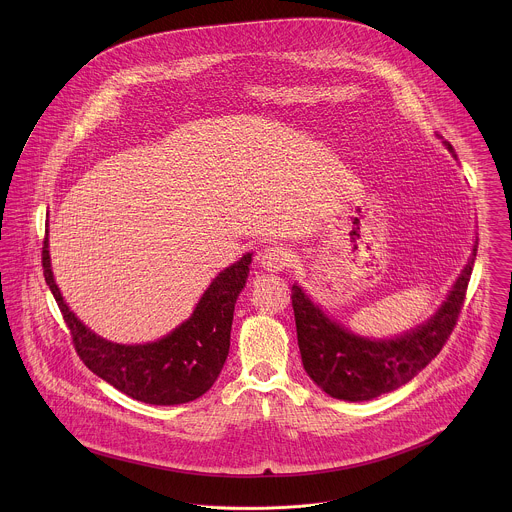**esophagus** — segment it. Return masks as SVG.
<instances>
[{
  "label": "esophagus",
  "instance_id": "1",
  "mask_svg": "<svg viewBox=\"0 0 512 512\" xmlns=\"http://www.w3.org/2000/svg\"><path fill=\"white\" fill-rule=\"evenodd\" d=\"M258 262L266 272H282L292 264V254L284 246H268L258 252Z\"/></svg>",
  "mask_w": 512,
  "mask_h": 512
}]
</instances>
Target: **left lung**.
I'll return each mask as SVG.
<instances>
[{"instance_id":"left-lung-1","label":"left lung","mask_w":512,"mask_h":512,"mask_svg":"<svg viewBox=\"0 0 512 512\" xmlns=\"http://www.w3.org/2000/svg\"><path fill=\"white\" fill-rule=\"evenodd\" d=\"M447 149H453L445 142ZM477 248L438 313L416 331L392 341H370L331 321L299 286L292 288L293 315L301 363L329 396L370 400L410 382L438 357L461 313Z\"/></svg>"}]
</instances>
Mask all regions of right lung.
Segmentation results:
<instances>
[{"label": "right lung", "mask_w": 512, "mask_h": 512, "mask_svg": "<svg viewBox=\"0 0 512 512\" xmlns=\"http://www.w3.org/2000/svg\"><path fill=\"white\" fill-rule=\"evenodd\" d=\"M47 242L45 238L41 254L45 282L71 331L76 355L96 376L126 396L155 406L191 402L215 384L228 357L234 303L246 286L252 254L220 272L193 315L171 335L147 345H118L94 335L67 307L51 272Z\"/></svg>", "instance_id": "right-lung-1"}]
</instances>
